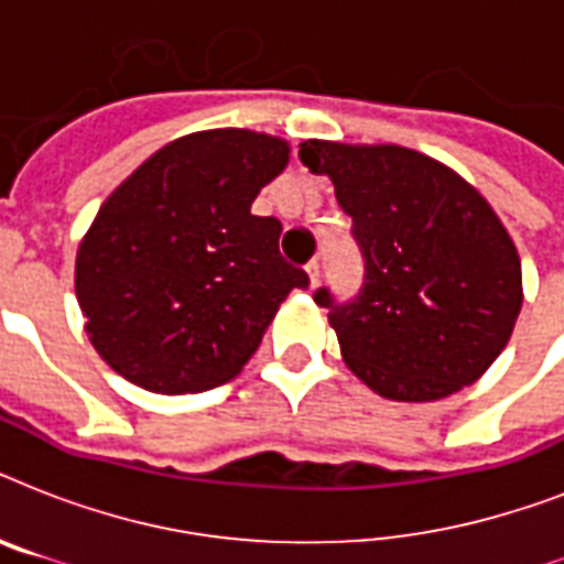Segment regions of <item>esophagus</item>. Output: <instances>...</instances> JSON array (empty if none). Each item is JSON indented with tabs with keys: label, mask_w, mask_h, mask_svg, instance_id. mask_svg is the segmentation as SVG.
Returning a JSON list of instances; mask_svg holds the SVG:
<instances>
[{
	"label": "esophagus",
	"mask_w": 564,
	"mask_h": 564,
	"mask_svg": "<svg viewBox=\"0 0 564 564\" xmlns=\"http://www.w3.org/2000/svg\"><path fill=\"white\" fill-rule=\"evenodd\" d=\"M304 272H307V278H310V286L316 290L318 281H322V272H318V263H316V260H313V263H307V269H304Z\"/></svg>",
	"instance_id": "1"
}]
</instances>
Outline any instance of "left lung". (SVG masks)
<instances>
[{
    "instance_id": "8db88e82",
    "label": "left lung",
    "mask_w": 564,
    "mask_h": 564,
    "mask_svg": "<svg viewBox=\"0 0 564 564\" xmlns=\"http://www.w3.org/2000/svg\"><path fill=\"white\" fill-rule=\"evenodd\" d=\"M334 181L366 274L357 299L316 290L345 362L392 401H438L507 348L521 313V260L498 213L427 154L403 145L301 143Z\"/></svg>"
}]
</instances>
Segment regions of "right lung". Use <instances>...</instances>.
<instances>
[{
  "label": "right lung",
  "instance_id": "1",
  "mask_svg": "<svg viewBox=\"0 0 564 564\" xmlns=\"http://www.w3.org/2000/svg\"><path fill=\"white\" fill-rule=\"evenodd\" d=\"M290 161L281 137L198 131L163 145L101 204L75 257L87 336L110 369L158 394L242 371L281 301L310 278L251 202Z\"/></svg>",
  "mask_w": 564,
  "mask_h": 564
}]
</instances>
